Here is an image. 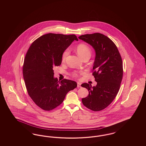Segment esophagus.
<instances>
[{"label": "esophagus", "mask_w": 146, "mask_h": 146, "mask_svg": "<svg viewBox=\"0 0 146 146\" xmlns=\"http://www.w3.org/2000/svg\"><path fill=\"white\" fill-rule=\"evenodd\" d=\"M77 87L78 88H80L81 87V83L79 82L77 83Z\"/></svg>", "instance_id": "1"}]
</instances>
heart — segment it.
I'll return each mask as SVG.
<instances>
[{"label":"heart","mask_w":146,"mask_h":146,"mask_svg":"<svg viewBox=\"0 0 146 146\" xmlns=\"http://www.w3.org/2000/svg\"><path fill=\"white\" fill-rule=\"evenodd\" d=\"M76 50L77 54L82 58H83L84 57L88 56H90L91 54V51L90 47L85 44H79L76 46ZM68 54H69V50L67 49L63 53L62 56V61H65L66 57H67V56L68 55ZM73 75L74 76H77L76 73H74Z\"/></svg>","instance_id":"heart-1"}]
</instances>
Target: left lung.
I'll return each mask as SVG.
<instances>
[{"instance_id":"1","label":"left lung","mask_w":146,"mask_h":146,"mask_svg":"<svg viewBox=\"0 0 146 146\" xmlns=\"http://www.w3.org/2000/svg\"><path fill=\"white\" fill-rule=\"evenodd\" d=\"M79 39L90 44L96 54L92 75L97 85H81L89 92L82 98V102L91 110L100 111L111 104L119 90L123 74L122 59L115 44L104 35L88 34L80 35Z\"/></svg>"}]
</instances>
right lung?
Returning a JSON list of instances; mask_svg holds the SVG:
<instances>
[{"mask_svg": "<svg viewBox=\"0 0 146 146\" xmlns=\"http://www.w3.org/2000/svg\"><path fill=\"white\" fill-rule=\"evenodd\" d=\"M74 40H78L74 35H43L31 44L25 56L23 76L28 95L45 111L61 104L77 86L74 81L64 79L59 83L54 76V68L61 64L63 52Z\"/></svg>", "mask_w": 146, "mask_h": 146, "instance_id": "add662e5", "label": "right lung"}]
</instances>
